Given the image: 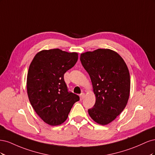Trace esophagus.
<instances>
[{
  "label": "esophagus",
  "mask_w": 155,
  "mask_h": 155,
  "mask_svg": "<svg viewBox=\"0 0 155 155\" xmlns=\"http://www.w3.org/2000/svg\"><path fill=\"white\" fill-rule=\"evenodd\" d=\"M79 96H80V100H83L84 99V97H85V94L83 92V93L81 94L80 95H79Z\"/></svg>",
  "instance_id": "obj_1"
}]
</instances>
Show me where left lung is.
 I'll return each instance as SVG.
<instances>
[{"label": "left lung", "mask_w": 155, "mask_h": 155, "mask_svg": "<svg viewBox=\"0 0 155 155\" xmlns=\"http://www.w3.org/2000/svg\"><path fill=\"white\" fill-rule=\"evenodd\" d=\"M80 61L90 76L96 103L88 110L92 119L107 125L120 115L127 104L130 74L121 56L109 49H97L81 54Z\"/></svg>", "instance_id": "8db88e82"}]
</instances>
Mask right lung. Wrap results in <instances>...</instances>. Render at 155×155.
Returning a JSON list of instances; mask_svg holds the SVG:
<instances>
[{
	"label": "right lung",
	"mask_w": 155,
	"mask_h": 155,
	"mask_svg": "<svg viewBox=\"0 0 155 155\" xmlns=\"http://www.w3.org/2000/svg\"><path fill=\"white\" fill-rule=\"evenodd\" d=\"M78 59L76 52L58 48L37 53L30 65L27 76V92L31 106L45 123L63 124L73 105L79 100L68 91L64 74Z\"/></svg>",
	"instance_id": "add662e5"
}]
</instances>
